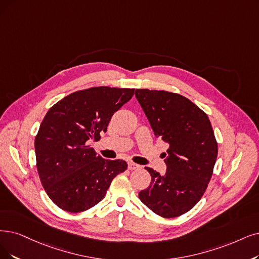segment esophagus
Returning <instances> with one entry per match:
<instances>
[{
	"mask_svg": "<svg viewBox=\"0 0 259 259\" xmlns=\"http://www.w3.org/2000/svg\"><path fill=\"white\" fill-rule=\"evenodd\" d=\"M139 168H140L139 164H137V163H135V162H133V161H130V162H128V169H130V170H137V169H139Z\"/></svg>",
	"mask_w": 259,
	"mask_h": 259,
	"instance_id": "1",
	"label": "esophagus"
}]
</instances>
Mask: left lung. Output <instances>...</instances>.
Listing matches in <instances>:
<instances>
[{"mask_svg":"<svg viewBox=\"0 0 259 259\" xmlns=\"http://www.w3.org/2000/svg\"><path fill=\"white\" fill-rule=\"evenodd\" d=\"M136 99L154 135L169 144L167 171L152 168L151 184L139 192L140 201L163 218L189 211L203 196L211 179L218 143L207 115L181 95L163 90L136 89Z\"/></svg>","mask_w":259,"mask_h":259,"instance_id":"obj_1","label":"left lung"}]
</instances>
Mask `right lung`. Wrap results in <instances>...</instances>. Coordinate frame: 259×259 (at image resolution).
Instances as JSON below:
<instances>
[{
    "instance_id": "1",
    "label": "right lung",
    "mask_w": 259,
    "mask_h": 259,
    "mask_svg": "<svg viewBox=\"0 0 259 259\" xmlns=\"http://www.w3.org/2000/svg\"><path fill=\"white\" fill-rule=\"evenodd\" d=\"M135 89L92 87L75 91L52 106L35 138L39 178L49 198L59 208L80 212L101 202L119 173L122 159L107 160L89 143L99 141L113 113Z\"/></svg>"
}]
</instances>
